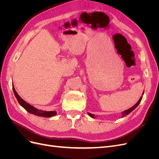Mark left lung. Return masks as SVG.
<instances>
[{"label": "left lung", "instance_id": "obj_1", "mask_svg": "<svg viewBox=\"0 0 159 159\" xmlns=\"http://www.w3.org/2000/svg\"><path fill=\"white\" fill-rule=\"evenodd\" d=\"M143 94H144V92L143 93ZM142 98H143V96H141V97L140 98V99H139V100L138 102H137V103L135 105H133V106L132 107H131L130 109H127V110H125V111H123V112H122V117H125L126 115H129L130 113L132 112L133 111L134 109H135V108L138 106L139 104L140 103V102H141V101ZM88 115H89V116H90L91 117H92V118H95V115H93V114H91V113H88Z\"/></svg>", "mask_w": 159, "mask_h": 159}]
</instances>
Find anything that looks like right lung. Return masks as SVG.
I'll return each instance as SVG.
<instances>
[{
  "label": "right lung",
  "instance_id": "add662e5",
  "mask_svg": "<svg viewBox=\"0 0 159 159\" xmlns=\"http://www.w3.org/2000/svg\"><path fill=\"white\" fill-rule=\"evenodd\" d=\"M12 89L14 91V95L16 98V99L18 100V102L20 104L21 106L26 109L28 113H30L31 114L37 115V116H40V117H53L54 115H56V111H42V110H38V109L35 108L32 105H30L29 103H26L25 100L22 99L19 95L17 93V92L16 91L15 89H14V85H12Z\"/></svg>",
  "mask_w": 159,
  "mask_h": 159
}]
</instances>
